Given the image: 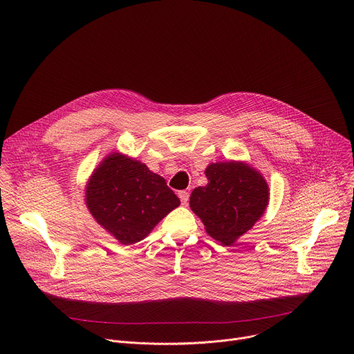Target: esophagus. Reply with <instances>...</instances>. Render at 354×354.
<instances>
[{"mask_svg": "<svg viewBox=\"0 0 354 354\" xmlns=\"http://www.w3.org/2000/svg\"><path fill=\"white\" fill-rule=\"evenodd\" d=\"M178 196H179V198H180V203H182L183 206H186L187 201H189V193H187L186 190H180V192H178Z\"/></svg>", "mask_w": 354, "mask_h": 354, "instance_id": "1", "label": "esophagus"}]
</instances>
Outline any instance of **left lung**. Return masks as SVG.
<instances>
[{"instance_id":"obj_1","label":"left lung","mask_w":354,"mask_h":354,"mask_svg":"<svg viewBox=\"0 0 354 354\" xmlns=\"http://www.w3.org/2000/svg\"><path fill=\"white\" fill-rule=\"evenodd\" d=\"M205 174L209 183L193 189L190 209L212 238L232 245L263 216L269 205L268 182L243 161L210 164Z\"/></svg>"}]
</instances>
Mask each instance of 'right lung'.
I'll use <instances>...</instances> for the list:
<instances>
[{
    "label": "right lung",
    "instance_id": "add662e5",
    "mask_svg": "<svg viewBox=\"0 0 354 354\" xmlns=\"http://www.w3.org/2000/svg\"><path fill=\"white\" fill-rule=\"evenodd\" d=\"M85 205L93 220L123 245L144 239L180 205L162 176L122 153H111L89 176Z\"/></svg>",
    "mask_w": 354,
    "mask_h": 354
}]
</instances>
